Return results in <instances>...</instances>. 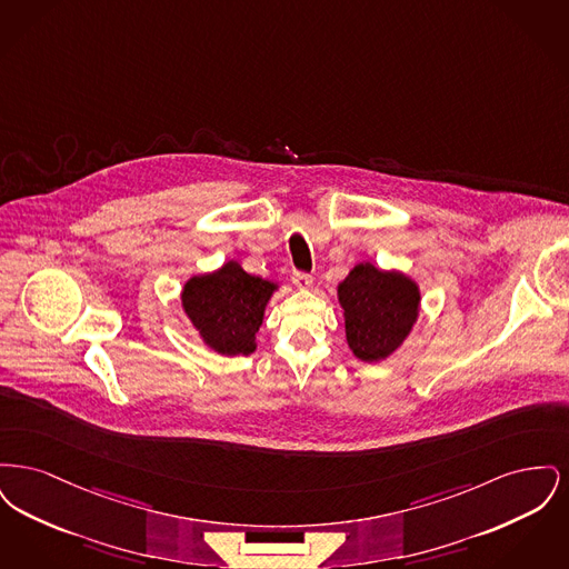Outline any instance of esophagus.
Wrapping results in <instances>:
<instances>
[{
  "label": "esophagus",
  "mask_w": 569,
  "mask_h": 569,
  "mask_svg": "<svg viewBox=\"0 0 569 569\" xmlns=\"http://www.w3.org/2000/svg\"><path fill=\"white\" fill-rule=\"evenodd\" d=\"M292 281H295V286H298V288H305V290L313 286V277H311V274H307V272H292Z\"/></svg>",
  "instance_id": "obj_1"
}]
</instances>
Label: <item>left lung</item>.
Instances as JSON below:
<instances>
[{"instance_id":"obj_1","label":"left lung","mask_w":569,"mask_h":569,"mask_svg":"<svg viewBox=\"0 0 569 569\" xmlns=\"http://www.w3.org/2000/svg\"><path fill=\"white\" fill-rule=\"evenodd\" d=\"M337 295L348 346L362 362H379L397 352L418 320V283L401 271L360 262L339 283Z\"/></svg>"}]
</instances>
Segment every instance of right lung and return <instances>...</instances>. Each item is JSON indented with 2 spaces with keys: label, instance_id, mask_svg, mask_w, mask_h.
<instances>
[{
  "label": "right lung",
  "instance_id": "1",
  "mask_svg": "<svg viewBox=\"0 0 569 569\" xmlns=\"http://www.w3.org/2000/svg\"><path fill=\"white\" fill-rule=\"evenodd\" d=\"M277 283L243 271L237 260L186 281L181 305L202 341L221 356L256 352V332Z\"/></svg>",
  "mask_w": 569,
  "mask_h": 569
}]
</instances>
